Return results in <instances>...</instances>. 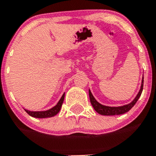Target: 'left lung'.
<instances>
[{
    "mask_svg": "<svg viewBox=\"0 0 156 156\" xmlns=\"http://www.w3.org/2000/svg\"><path fill=\"white\" fill-rule=\"evenodd\" d=\"M142 90H143V78H142V85H141L140 90H139V93L137 94L136 97L134 99V100H133L131 103H129V104L126 105V106H119V107H110V106H103V105L99 103L97 101H96V99H95V98L93 97V96L92 95L90 90H89V95H90V103H91L92 106H93V107L94 108L95 110H96L99 114H101V115H121V114H123V113H126V112H127L133 107V106H134V105L136 103V102L138 101L139 98L140 97L141 94H142Z\"/></svg>",
    "mask_w": 156,
    "mask_h": 156,
    "instance_id": "8db88e82",
    "label": "left lung"
}]
</instances>
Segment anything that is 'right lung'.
Returning a JSON list of instances; mask_svg holds the SVG:
<instances>
[{
  "label": "right lung",
  "instance_id": "obj_1",
  "mask_svg": "<svg viewBox=\"0 0 156 156\" xmlns=\"http://www.w3.org/2000/svg\"><path fill=\"white\" fill-rule=\"evenodd\" d=\"M64 96L65 93H63V95L62 96L61 99H60V101L58 102L56 106L54 107H53L52 109H49V110L47 111H41V112H32V111L26 110L27 114H29L30 116L35 117V118H48V117H52L54 116L55 115H57L60 110V108H61L62 104L63 103V99H64Z\"/></svg>",
  "mask_w": 156,
  "mask_h": 156
}]
</instances>
